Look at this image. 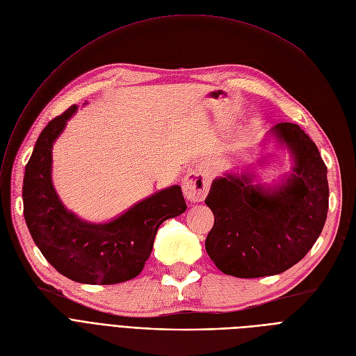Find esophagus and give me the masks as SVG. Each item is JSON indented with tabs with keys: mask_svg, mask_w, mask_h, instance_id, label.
<instances>
[{
	"mask_svg": "<svg viewBox=\"0 0 356 356\" xmlns=\"http://www.w3.org/2000/svg\"><path fill=\"white\" fill-rule=\"evenodd\" d=\"M210 188V177L202 169H191L182 181V191L191 202H198L206 198Z\"/></svg>",
	"mask_w": 356,
	"mask_h": 356,
	"instance_id": "1",
	"label": "esophagus"
}]
</instances>
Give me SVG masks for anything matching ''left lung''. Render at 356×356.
<instances>
[{"label": "left lung", "mask_w": 356, "mask_h": 356, "mask_svg": "<svg viewBox=\"0 0 356 356\" xmlns=\"http://www.w3.org/2000/svg\"><path fill=\"white\" fill-rule=\"evenodd\" d=\"M270 133L293 155V174L269 188L253 185L249 174H225L206 198L214 214L206 250L232 277L284 273L307 255L327 217V168L316 143L294 123H280Z\"/></svg>", "instance_id": "8db88e82"}]
</instances>
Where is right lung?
<instances>
[{
    "label": "right lung",
    "instance_id": "1",
    "mask_svg": "<svg viewBox=\"0 0 356 356\" xmlns=\"http://www.w3.org/2000/svg\"><path fill=\"white\" fill-rule=\"evenodd\" d=\"M76 108L50 120L33 149L23 181L24 218L42 255L62 275L92 285L124 282L142 273L159 226L187 204L172 185L108 223H88L66 210L52 184V147Z\"/></svg>",
    "mask_w": 356,
    "mask_h": 356
}]
</instances>
